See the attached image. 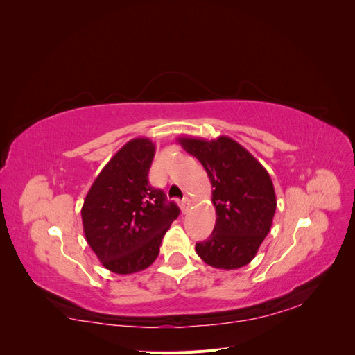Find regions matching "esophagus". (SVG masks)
Here are the masks:
<instances>
[{
  "instance_id": "34e87169",
  "label": "esophagus",
  "mask_w": 355,
  "mask_h": 355,
  "mask_svg": "<svg viewBox=\"0 0 355 355\" xmlns=\"http://www.w3.org/2000/svg\"><path fill=\"white\" fill-rule=\"evenodd\" d=\"M189 204H191V202H189V198H188V197H185L184 200L180 201V210H182V213L185 214V213L188 211V209H189Z\"/></svg>"
}]
</instances>
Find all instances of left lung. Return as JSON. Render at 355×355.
<instances>
[{"mask_svg": "<svg viewBox=\"0 0 355 355\" xmlns=\"http://www.w3.org/2000/svg\"><path fill=\"white\" fill-rule=\"evenodd\" d=\"M178 142L206 168L211 184L216 225L197 243V254L219 270H237L252 262L271 230L277 209L272 180L245 148L228 136L213 141L178 137Z\"/></svg>", "mask_w": 355, "mask_h": 355, "instance_id": "left-lung-1", "label": "left lung"}]
</instances>
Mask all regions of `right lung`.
<instances>
[{
  "label": "right lung",
  "instance_id": "right-lung-1",
  "mask_svg": "<svg viewBox=\"0 0 355 355\" xmlns=\"http://www.w3.org/2000/svg\"><path fill=\"white\" fill-rule=\"evenodd\" d=\"M154 155L151 139L128 141L94 179L83 204L85 240L106 270L115 274L146 270L179 216L176 204L149 185Z\"/></svg>",
  "mask_w": 355,
  "mask_h": 355
}]
</instances>
